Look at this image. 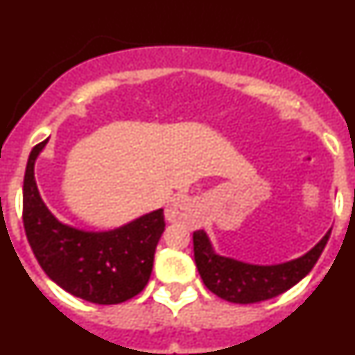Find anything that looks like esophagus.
I'll return each instance as SVG.
<instances>
[{"mask_svg":"<svg viewBox=\"0 0 355 355\" xmlns=\"http://www.w3.org/2000/svg\"><path fill=\"white\" fill-rule=\"evenodd\" d=\"M165 216H167L168 222L181 220V218L184 216V208H183V205H181V200H178V202H174L171 208H167V211H165Z\"/></svg>","mask_w":355,"mask_h":355,"instance_id":"34e87169","label":"esophagus"}]
</instances>
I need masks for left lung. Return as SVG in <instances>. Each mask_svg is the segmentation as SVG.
<instances>
[{
    "label": "left lung",
    "mask_w": 355,
    "mask_h": 355,
    "mask_svg": "<svg viewBox=\"0 0 355 355\" xmlns=\"http://www.w3.org/2000/svg\"><path fill=\"white\" fill-rule=\"evenodd\" d=\"M331 231L309 252L281 265H250L218 256L205 231L193 233V258L202 283L216 297L234 304L274 299L306 277L327 245Z\"/></svg>",
    "instance_id": "1"
}]
</instances>
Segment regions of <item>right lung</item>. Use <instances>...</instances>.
I'll list each match as a JSON object with an SVG mask.
<instances>
[{
    "label": "right lung",
    "mask_w": 355,
    "mask_h": 355,
    "mask_svg": "<svg viewBox=\"0 0 355 355\" xmlns=\"http://www.w3.org/2000/svg\"><path fill=\"white\" fill-rule=\"evenodd\" d=\"M46 144L31 149L23 184L24 231L37 261L51 281L87 302L110 306L133 299L153 272L165 231L163 209L99 233L62 224L44 205L35 183V159Z\"/></svg>",
    "instance_id": "right-lung-1"
}]
</instances>
